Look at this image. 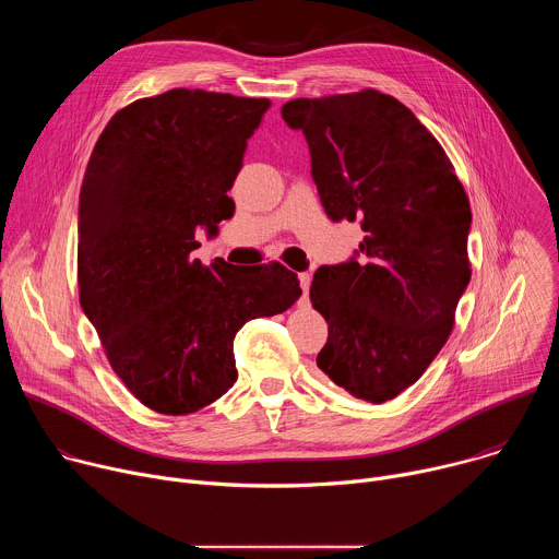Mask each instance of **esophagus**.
Here are the masks:
<instances>
[{"label":"esophagus","mask_w":559,"mask_h":559,"mask_svg":"<svg viewBox=\"0 0 559 559\" xmlns=\"http://www.w3.org/2000/svg\"><path fill=\"white\" fill-rule=\"evenodd\" d=\"M298 281H300V289H302V298H300V302L305 305V302H307V296H309V285H311V276H309L307 272H302V274H298Z\"/></svg>","instance_id":"34e87169"}]
</instances>
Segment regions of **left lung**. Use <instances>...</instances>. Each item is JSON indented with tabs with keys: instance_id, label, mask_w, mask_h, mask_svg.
<instances>
[{
	"instance_id": "1",
	"label": "left lung",
	"mask_w": 559,
	"mask_h": 559,
	"mask_svg": "<svg viewBox=\"0 0 559 559\" xmlns=\"http://www.w3.org/2000/svg\"><path fill=\"white\" fill-rule=\"evenodd\" d=\"M311 154V179L336 223L365 231L354 257L318 267L309 298L330 336L316 358L354 397L386 403L447 343L468 281L471 207L436 136L378 91L281 108Z\"/></svg>"
}]
</instances>
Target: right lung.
Instances as JSON below:
<instances>
[{
	"instance_id": "right-lung-1",
	"label": "right lung",
	"mask_w": 559,
	"mask_h": 559,
	"mask_svg": "<svg viewBox=\"0 0 559 559\" xmlns=\"http://www.w3.org/2000/svg\"><path fill=\"white\" fill-rule=\"evenodd\" d=\"M270 99L175 88L104 128L79 192V302L115 373L152 412L194 414L236 382L234 336L302 294L281 263L205 267L197 234L231 218L227 190Z\"/></svg>"
}]
</instances>
